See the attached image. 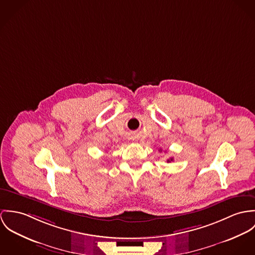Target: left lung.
<instances>
[{
	"mask_svg": "<svg viewBox=\"0 0 255 255\" xmlns=\"http://www.w3.org/2000/svg\"><path fill=\"white\" fill-rule=\"evenodd\" d=\"M161 150V149H160ZM171 161H173V158H169V159H167V162H171Z\"/></svg>",
	"mask_w": 255,
	"mask_h": 255,
	"instance_id": "obj_1",
	"label": "left lung"
}]
</instances>
